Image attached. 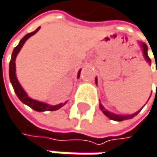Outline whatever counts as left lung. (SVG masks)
Masks as SVG:
<instances>
[{
    "mask_svg": "<svg viewBox=\"0 0 157 157\" xmlns=\"http://www.w3.org/2000/svg\"><path fill=\"white\" fill-rule=\"evenodd\" d=\"M141 47L143 48V55H144L145 59H146L149 63H151V59H150V57L148 56V52H147V51H148V46H147L145 43H141ZM100 108H101V110L102 111V113H104L106 117H108L109 119H111V120H113V121H124V120L132 119L133 117L136 116L137 114L140 112V110H141V109H140V111L136 112L135 114H133V115H129V116H121V115H116V114H113V113H111V112L105 110V107L102 106L101 105H100Z\"/></svg>",
    "mask_w": 157,
    "mask_h": 157,
    "instance_id": "left-lung-1",
    "label": "left lung"
}]
</instances>
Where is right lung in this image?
Returning <instances> with one entry per match:
<instances>
[{"label": "right lung", "mask_w": 157, "mask_h": 157, "mask_svg": "<svg viewBox=\"0 0 157 157\" xmlns=\"http://www.w3.org/2000/svg\"><path fill=\"white\" fill-rule=\"evenodd\" d=\"M39 30V27L36 30V31L32 32V33H29L27 34L26 36H23V38L20 41L19 45L17 47H15L13 52H12V57H11V60H10V63H9V77H10V81H11V84L13 86V88L15 90V92L17 94V96L19 97V99L23 102V104L27 105L28 106H30L31 108H33L34 110L36 111H38V112H42V111H55V110H57L59 109L60 107H62L65 104H59L57 105H49L47 104H44V102H41V101H36V100H33L31 98H29L26 94V92L23 90V88L21 87V86L20 85L19 81H17V77H16V65H15V59H16V56L19 53V52L21 51V47L23 46L24 42L33 35H35L37 31ZM80 71L78 72V78L80 76Z\"/></svg>", "instance_id": "obj_1"}]
</instances>
